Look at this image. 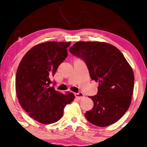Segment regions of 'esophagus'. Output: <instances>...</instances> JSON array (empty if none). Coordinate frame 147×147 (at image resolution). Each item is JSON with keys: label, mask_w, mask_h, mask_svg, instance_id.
I'll return each instance as SVG.
<instances>
[{"label": "esophagus", "mask_w": 147, "mask_h": 147, "mask_svg": "<svg viewBox=\"0 0 147 147\" xmlns=\"http://www.w3.org/2000/svg\"><path fill=\"white\" fill-rule=\"evenodd\" d=\"M75 96L77 99H79V100H80V99H82L84 97V94L82 93V92H77V93H75Z\"/></svg>", "instance_id": "1"}]
</instances>
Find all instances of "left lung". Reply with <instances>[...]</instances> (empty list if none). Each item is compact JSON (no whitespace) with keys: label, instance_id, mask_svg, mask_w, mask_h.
Masks as SVG:
<instances>
[{"label":"left lung","instance_id":"obj_1","mask_svg":"<svg viewBox=\"0 0 147 147\" xmlns=\"http://www.w3.org/2000/svg\"><path fill=\"white\" fill-rule=\"evenodd\" d=\"M85 62L92 80L99 82L97 93L90 98L93 108L84 115L97 126L114 124L129 109L134 75L123 54L113 45L102 42H77L69 48Z\"/></svg>","mask_w":147,"mask_h":147}]
</instances>
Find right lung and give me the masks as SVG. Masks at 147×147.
<instances>
[{"label": "right lung", "instance_id": "1", "mask_svg": "<svg viewBox=\"0 0 147 147\" xmlns=\"http://www.w3.org/2000/svg\"><path fill=\"white\" fill-rule=\"evenodd\" d=\"M70 42H45L25 54L16 75V91L21 107L34 119L48 124L57 122L67 104L75 99L55 90L52 78L68 56ZM53 85L51 86V84Z\"/></svg>", "mask_w": 147, "mask_h": 147}]
</instances>
